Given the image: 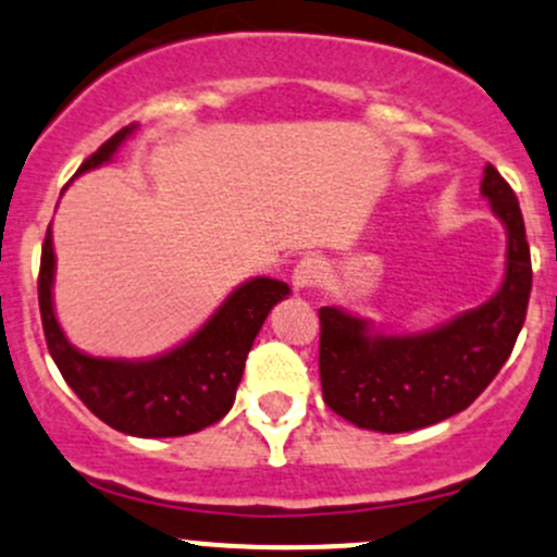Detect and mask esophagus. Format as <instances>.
Returning <instances> with one entry per match:
<instances>
[{"mask_svg": "<svg viewBox=\"0 0 557 557\" xmlns=\"http://www.w3.org/2000/svg\"><path fill=\"white\" fill-rule=\"evenodd\" d=\"M320 277H323V263L318 261V258H305V261L296 263L294 269V285L296 288H314V285L320 283Z\"/></svg>", "mask_w": 557, "mask_h": 557, "instance_id": "1", "label": "esophagus"}]
</instances>
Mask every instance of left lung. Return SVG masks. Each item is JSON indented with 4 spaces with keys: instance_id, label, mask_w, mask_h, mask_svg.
<instances>
[{
    "instance_id": "left-lung-1",
    "label": "left lung",
    "mask_w": 557,
    "mask_h": 557,
    "mask_svg": "<svg viewBox=\"0 0 557 557\" xmlns=\"http://www.w3.org/2000/svg\"><path fill=\"white\" fill-rule=\"evenodd\" d=\"M480 188L509 237L507 274L491 301L418 336L369 334L363 320L336 307L318 312L323 401L358 429L401 434L453 418L507 363L525 323L531 247L518 196L493 164Z\"/></svg>"
}]
</instances>
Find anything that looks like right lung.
Instances as JSON below:
<instances>
[{
    "mask_svg": "<svg viewBox=\"0 0 557 557\" xmlns=\"http://www.w3.org/2000/svg\"><path fill=\"white\" fill-rule=\"evenodd\" d=\"M137 128L128 123L88 156L81 172L112 159L117 145ZM53 239L45 234L39 258V314L48 350L61 377L110 429L132 436H185L218 423L232 409L247 352L269 310L290 294L280 280L256 277L239 285L188 342L153 361H110L75 350L53 314Z\"/></svg>",
    "mask_w": 557,
    "mask_h": 557,
    "instance_id": "obj_1",
    "label": "right lung"
}]
</instances>
